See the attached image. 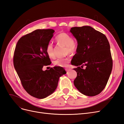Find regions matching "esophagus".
Returning a JSON list of instances; mask_svg holds the SVG:
<instances>
[{"instance_id": "obj_1", "label": "esophagus", "mask_w": 124, "mask_h": 124, "mask_svg": "<svg viewBox=\"0 0 124 124\" xmlns=\"http://www.w3.org/2000/svg\"><path fill=\"white\" fill-rule=\"evenodd\" d=\"M70 69H69V68H66V69H65V70L66 71L67 73H68V72H69V71H70Z\"/></svg>"}]
</instances>
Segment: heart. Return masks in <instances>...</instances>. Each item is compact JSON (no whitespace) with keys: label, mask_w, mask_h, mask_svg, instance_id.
I'll return each mask as SVG.
<instances>
[{"label":"heart","mask_w":124,"mask_h":124,"mask_svg":"<svg viewBox=\"0 0 124 124\" xmlns=\"http://www.w3.org/2000/svg\"><path fill=\"white\" fill-rule=\"evenodd\" d=\"M56 40L58 43L66 46L67 54L69 53L70 54H73L76 52L78 47L77 44L73 40L71 36L68 33L66 32L60 33L56 37ZM46 52L50 58H54L55 57L54 45L53 43L50 42L47 43L46 47ZM70 61V59L69 57L58 58L54 62V64L56 66L66 67L68 66Z\"/></svg>","instance_id":"heart-1"}]
</instances>
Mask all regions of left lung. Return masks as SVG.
<instances>
[{"label":"left lung","instance_id":"left-lung-1","mask_svg":"<svg viewBox=\"0 0 124 124\" xmlns=\"http://www.w3.org/2000/svg\"><path fill=\"white\" fill-rule=\"evenodd\" d=\"M70 32L78 41L71 63L78 66L73 69L77 72L74 84L86 96L98 95L106 86L113 67L109 42L103 33L90 26L74 27Z\"/></svg>","mask_w":124,"mask_h":124}]
</instances>
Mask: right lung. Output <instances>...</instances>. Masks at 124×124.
Listing matches in <instances>:
<instances>
[{"mask_svg":"<svg viewBox=\"0 0 124 124\" xmlns=\"http://www.w3.org/2000/svg\"><path fill=\"white\" fill-rule=\"evenodd\" d=\"M54 31L52 29H37L22 36L14 52L13 65L22 86L30 95L38 99L52 94L57 88L59 77L66 73L58 66L42 70L51 63L46 47Z\"/></svg>","mask_w":124,"mask_h":124,"instance_id":"right-lung-1","label":"right lung"}]
</instances>
